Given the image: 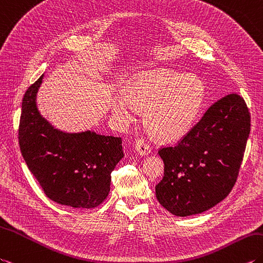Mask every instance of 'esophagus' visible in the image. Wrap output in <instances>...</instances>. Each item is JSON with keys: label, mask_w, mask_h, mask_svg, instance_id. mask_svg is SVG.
I'll list each match as a JSON object with an SVG mask.
<instances>
[{"label": "esophagus", "mask_w": 263, "mask_h": 263, "mask_svg": "<svg viewBox=\"0 0 263 263\" xmlns=\"http://www.w3.org/2000/svg\"><path fill=\"white\" fill-rule=\"evenodd\" d=\"M134 150H136L139 156H148L151 152L150 145L142 139L136 140V142H134Z\"/></svg>", "instance_id": "obj_1"}]
</instances>
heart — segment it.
Here are the masks:
<instances>
[{
	"mask_svg": "<svg viewBox=\"0 0 263 263\" xmlns=\"http://www.w3.org/2000/svg\"><path fill=\"white\" fill-rule=\"evenodd\" d=\"M125 96L112 103L119 119L131 121L134 106L145 108L144 121L149 131L162 141H176L196 123L205 99V86L195 75L158 69L134 77L126 85Z\"/></svg>",
	"mask_w": 263,
	"mask_h": 263,
	"instance_id": "b5f03b06",
	"label": "heart"
}]
</instances>
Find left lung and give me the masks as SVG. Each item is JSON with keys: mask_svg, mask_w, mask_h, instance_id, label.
I'll return each instance as SVG.
<instances>
[{"mask_svg": "<svg viewBox=\"0 0 263 263\" xmlns=\"http://www.w3.org/2000/svg\"><path fill=\"white\" fill-rule=\"evenodd\" d=\"M251 118L240 95L230 94L207 109L175 146L159 150L164 163L156 196L176 216L214 207L233 188L250 134Z\"/></svg>", "mask_w": 263, "mask_h": 263, "instance_id": "1", "label": "left lung"}]
</instances>
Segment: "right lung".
<instances>
[{"instance_id": "obj_1", "label": "right lung", "mask_w": 263, "mask_h": 263, "mask_svg": "<svg viewBox=\"0 0 263 263\" xmlns=\"http://www.w3.org/2000/svg\"><path fill=\"white\" fill-rule=\"evenodd\" d=\"M42 79L44 75L23 96L19 126L23 159L48 198L74 209H94L108 196L111 173L124 157L122 140L90 130L56 129L36 106Z\"/></svg>"}]
</instances>
